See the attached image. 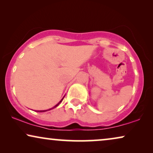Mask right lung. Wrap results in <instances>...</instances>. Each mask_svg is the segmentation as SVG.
I'll list each match as a JSON object with an SVG mask.
<instances>
[{
  "label": "right lung",
  "instance_id": "obj_1",
  "mask_svg": "<svg viewBox=\"0 0 153 153\" xmlns=\"http://www.w3.org/2000/svg\"><path fill=\"white\" fill-rule=\"evenodd\" d=\"M64 97H65V96H64ZM64 97H63V98H64ZM63 98H62V99L61 100H60V101L59 102H58V103L57 104H56V106H54L53 108H49V109H47V110H42V111H37V112H45V111H49V110H51V109H53V108H56V106H58V105H59V104H60V102H61L62 101V100H63Z\"/></svg>",
  "mask_w": 153,
  "mask_h": 153
}]
</instances>
